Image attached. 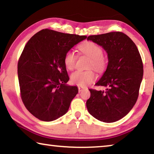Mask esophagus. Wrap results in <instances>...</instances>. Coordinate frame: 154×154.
<instances>
[{
  "instance_id": "obj_1",
  "label": "esophagus",
  "mask_w": 154,
  "mask_h": 154,
  "mask_svg": "<svg viewBox=\"0 0 154 154\" xmlns=\"http://www.w3.org/2000/svg\"><path fill=\"white\" fill-rule=\"evenodd\" d=\"M84 89V88H83V87H81V86H78V90H79V92H82V91Z\"/></svg>"
}]
</instances>
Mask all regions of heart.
<instances>
[{"mask_svg": "<svg viewBox=\"0 0 154 154\" xmlns=\"http://www.w3.org/2000/svg\"><path fill=\"white\" fill-rule=\"evenodd\" d=\"M82 54L90 58L88 64V69L94 68L98 72H102L105 69L106 66V60L103 54V49L93 41H85L78 46ZM77 62V56L72 50L68 51L64 57V64L68 70L72 71L75 67ZM96 79V75L94 70L82 71H77L74 72L71 76L72 83L79 86H86L93 83Z\"/></svg>", "mask_w": 154, "mask_h": 154, "instance_id": "obj_1", "label": "heart"}]
</instances>
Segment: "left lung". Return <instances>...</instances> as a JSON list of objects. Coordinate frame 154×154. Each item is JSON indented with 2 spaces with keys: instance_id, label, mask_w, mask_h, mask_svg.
Masks as SVG:
<instances>
[{
  "instance_id": "left-lung-1",
  "label": "left lung",
  "mask_w": 154,
  "mask_h": 154,
  "mask_svg": "<svg viewBox=\"0 0 154 154\" xmlns=\"http://www.w3.org/2000/svg\"><path fill=\"white\" fill-rule=\"evenodd\" d=\"M102 46L108 54V65L96 83L105 92L90 89L86 106L90 115L111 123L124 118L136 103L143 75L141 57L136 45L122 32L91 35L87 38Z\"/></svg>"
}]
</instances>
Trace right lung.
<instances>
[{
    "instance_id": "1",
    "label": "right lung",
    "mask_w": 154,
    "mask_h": 154,
    "mask_svg": "<svg viewBox=\"0 0 154 154\" xmlns=\"http://www.w3.org/2000/svg\"><path fill=\"white\" fill-rule=\"evenodd\" d=\"M86 37L43 29L25 45L17 64L20 94L26 108L35 118L54 121L69 110L78 89L66 85L69 77L64 57Z\"/></svg>"
}]
</instances>
